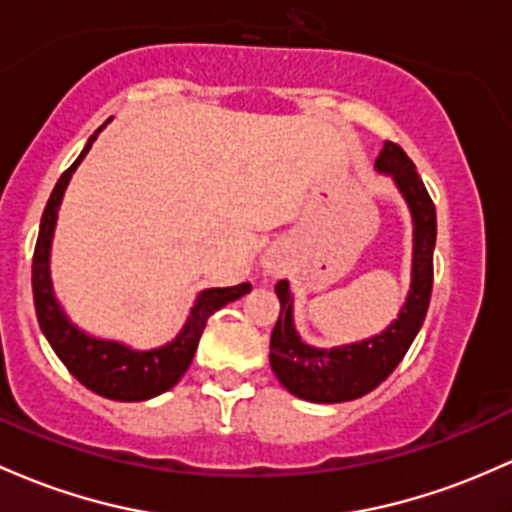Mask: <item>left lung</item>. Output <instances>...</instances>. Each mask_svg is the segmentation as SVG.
Masks as SVG:
<instances>
[{
    "label": "left lung",
    "instance_id": "1",
    "mask_svg": "<svg viewBox=\"0 0 512 512\" xmlns=\"http://www.w3.org/2000/svg\"><path fill=\"white\" fill-rule=\"evenodd\" d=\"M376 167L396 179L411 204L415 223L413 284L396 323L379 338L338 347V350H316L303 345L291 323L289 284L279 282L274 286L282 311L269 340V362L284 389L313 403L355 401L364 393L374 391L406 357L430 306L432 250L437 238L435 204L420 174L415 172L413 160L398 143L386 140L376 157Z\"/></svg>",
    "mask_w": 512,
    "mask_h": 512
}]
</instances>
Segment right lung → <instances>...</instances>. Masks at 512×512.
I'll return each mask as SVG.
<instances>
[{
  "mask_svg": "<svg viewBox=\"0 0 512 512\" xmlns=\"http://www.w3.org/2000/svg\"><path fill=\"white\" fill-rule=\"evenodd\" d=\"M94 138H97V133L89 138L82 155L60 174L58 184H55L46 204V211H43L31 265L33 303H36L38 323H41V330L48 338L50 347L60 357V362L65 364L67 372L75 376L82 386H87L89 391L99 393L104 398H114V401H148V398L172 389L182 379L187 367L192 364L196 345H199V338L211 313L226 306L228 301H235L247 294L250 284L228 286V289H206L192 308V316H189L182 333L177 335V340L153 352H133L119 345V342L87 338L75 325H70V320L65 318V313L60 311V306L53 299V289H50V240H53L55 218H58V206L67 182H70L72 172L80 165L82 157L87 155V150L92 148Z\"/></svg>",
  "mask_w": 512,
  "mask_h": 512,
  "instance_id": "1",
  "label": "right lung"
}]
</instances>
